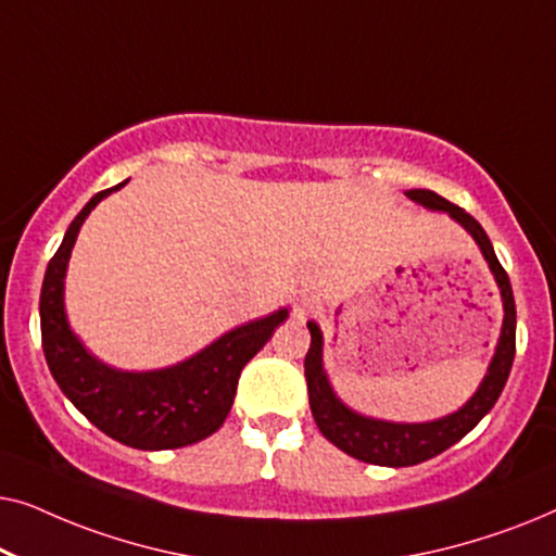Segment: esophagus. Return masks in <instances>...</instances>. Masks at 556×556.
Listing matches in <instances>:
<instances>
[{
    "label": "esophagus",
    "mask_w": 556,
    "mask_h": 556,
    "mask_svg": "<svg viewBox=\"0 0 556 556\" xmlns=\"http://www.w3.org/2000/svg\"><path fill=\"white\" fill-rule=\"evenodd\" d=\"M318 311V299L314 293H301L293 299V316L295 318H308Z\"/></svg>",
    "instance_id": "34e87169"
}]
</instances>
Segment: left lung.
Segmentation results:
<instances>
[{
    "label": "left lung",
    "mask_w": 556,
    "mask_h": 556,
    "mask_svg": "<svg viewBox=\"0 0 556 556\" xmlns=\"http://www.w3.org/2000/svg\"><path fill=\"white\" fill-rule=\"evenodd\" d=\"M409 200L422 204L425 210L432 212H447L470 238L476 240V245L481 248V255L489 263V270L496 280L501 303H504V324H501V337L498 344L493 349V356L489 362V369L478 384L466 405L455 409V413L438 417L430 422H392V420H379V417H369L356 413L341 402V397L333 392L329 382V375L324 369V333L321 326L316 321H308L311 331V346L306 354V382H308V405L314 413V420L318 430L324 432V438L329 440L352 455L356 460L371 463V466H387V468H402V466H417V463L430 460L440 455L447 447L458 443L460 438H466L485 415L491 413V407L496 405L498 394L504 392V384L511 371L514 354H516V303L514 291L508 283L506 270L501 268L496 253L489 235L466 210L455 207L443 197L430 192V189H407L405 192Z\"/></svg>",
    "instance_id": "left-lung-1"
}]
</instances>
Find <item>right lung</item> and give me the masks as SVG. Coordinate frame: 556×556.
<instances>
[{
	"label": "right lung",
	"instance_id": "right-lung-1",
	"mask_svg": "<svg viewBox=\"0 0 556 556\" xmlns=\"http://www.w3.org/2000/svg\"><path fill=\"white\" fill-rule=\"evenodd\" d=\"M98 192L67 227L45 270L40 293L42 352L67 400L105 435L139 451H172L210 438L230 413L240 371L288 318V308L255 318L162 369L128 371L90 354L65 314V273L86 217L124 187Z\"/></svg>",
	"mask_w": 556,
	"mask_h": 556
}]
</instances>
